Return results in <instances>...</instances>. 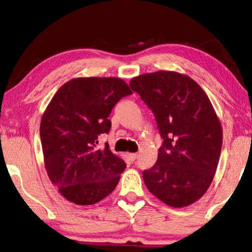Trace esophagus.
Instances as JSON below:
<instances>
[{
	"mask_svg": "<svg viewBox=\"0 0 252 252\" xmlns=\"http://www.w3.org/2000/svg\"><path fill=\"white\" fill-rule=\"evenodd\" d=\"M129 157L132 161H134V159H136V158H138V153H130Z\"/></svg>",
	"mask_w": 252,
	"mask_h": 252,
	"instance_id": "1",
	"label": "esophagus"
}]
</instances>
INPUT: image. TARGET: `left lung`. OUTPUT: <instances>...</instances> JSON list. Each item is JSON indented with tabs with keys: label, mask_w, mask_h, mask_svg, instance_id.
I'll return each instance as SVG.
<instances>
[{
	"label": "left lung",
	"mask_w": 252,
	"mask_h": 252,
	"mask_svg": "<svg viewBox=\"0 0 252 252\" xmlns=\"http://www.w3.org/2000/svg\"><path fill=\"white\" fill-rule=\"evenodd\" d=\"M130 87L152 110L162 138L157 163L143 171L146 187L172 207L195 203L213 181L222 144L209 98L197 82L174 71L141 75Z\"/></svg>",
	"instance_id": "left-lung-1"
}]
</instances>
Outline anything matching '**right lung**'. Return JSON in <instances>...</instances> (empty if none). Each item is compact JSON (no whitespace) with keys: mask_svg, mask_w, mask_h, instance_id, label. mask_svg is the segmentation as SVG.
<instances>
[{"mask_svg":"<svg viewBox=\"0 0 252 252\" xmlns=\"http://www.w3.org/2000/svg\"><path fill=\"white\" fill-rule=\"evenodd\" d=\"M132 94L120 78H77L50 100L40 122V141L49 180L77 205L100 202L116 189L126 164L98 136L109 133V116L120 99Z\"/></svg>","mask_w":252,"mask_h":252,"instance_id":"1","label":"right lung"}]
</instances>
